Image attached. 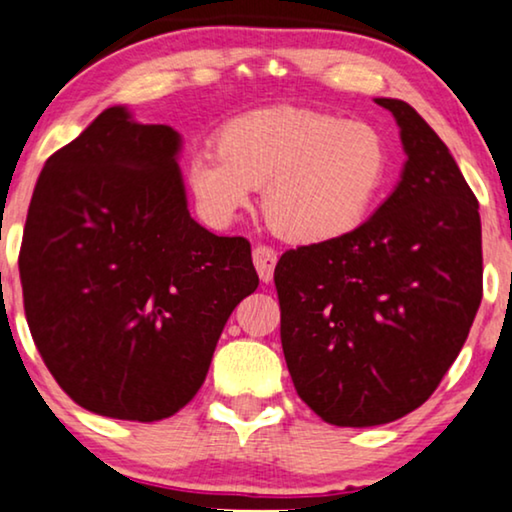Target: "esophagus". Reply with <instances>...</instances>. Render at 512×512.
<instances>
[{
  "label": "esophagus",
  "mask_w": 512,
  "mask_h": 512,
  "mask_svg": "<svg viewBox=\"0 0 512 512\" xmlns=\"http://www.w3.org/2000/svg\"><path fill=\"white\" fill-rule=\"evenodd\" d=\"M252 262H255V269L257 274H260L262 283H269L271 278H274V269L278 262L276 250H271L269 245H257V248L252 250Z\"/></svg>",
  "instance_id": "obj_1"
}]
</instances>
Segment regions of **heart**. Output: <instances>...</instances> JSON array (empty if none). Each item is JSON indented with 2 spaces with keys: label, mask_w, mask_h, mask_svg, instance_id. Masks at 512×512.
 <instances>
[{
  "label": "heart",
  "mask_w": 512,
  "mask_h": 512,
  "mask_svg": "<svg viewBox=\"0 0 512 512\" xmlns=\"http://www.w3.org/2000/svg\"><path fill=\"white\" fill-rule=\"evenodd\" d=\"M391 175V145L377 126L306 107H264L231 119L217 147L187 159L196 208L224 227L264 187V213L285 241L332 243L370 220Z\"/></svg>",
  "instance_id": "b5f03b06"
}]
</instances>
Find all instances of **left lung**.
Listing matches in <instances>:
<instances>
[{
  "label": "left lung",
  "mask_w": 512,
  "mask_h": 512,
  "mask_svg": "<svg viewBox=\"0 0 512 512\" xmlns=\"http://www.w3.org/2000/svg\"><path fill=\"white\" fill-rule=\"evenodd\" d=\"M395 117L400 182L353 234L283 252L274 283L297 395L327 424L379 426L424 405L482 299L478 199L417 109Z\"/></svg>",
  "instance_id": "left-lung-1"
}]
</instances>
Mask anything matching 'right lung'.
<instances>
[{"mask_svg":"<svg viewBox=\"0 0 512 512\" xmlns=\"http://www.w3.org/2000/svg\"><path fill=\"white\" fill-rule=\"evenodd\" d=\"M180 133L114 105L44 163L18 269L58 386L102 417L159 421L199 391L224 323L257 290L250 243L189 215Z\"/></svg>","mask_w":512,"mask_h":512,"instance_id":"right-lung-1","label":"right lung"}]
</instances>
